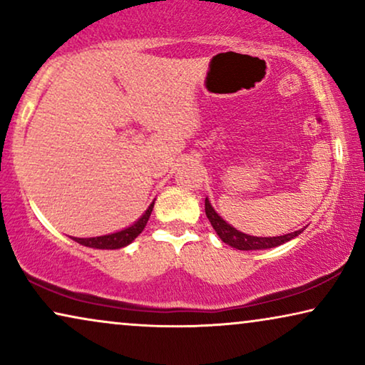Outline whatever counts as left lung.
Returning <instances> with one entry per match:
<instances>
[{"mask_svg": "<svg viewBox=\"0 0 365 365\" xmlns=\"http://www.w3.org/2000/svg\"><path fill=\"white\" fill-rule=\"evenodd\" d=\"M204 207H206V216L209 219V222H211L214 231L217 232V236L222 239V242L239 249V251H256V249H271V247L281 246V244L291 241V239H294L302 232V229H299V231L284 234V236H277V237L247 236V234L239 232L237 229L229 226V224L224 221L216 211H214L207 197H206V202H204Z\"/></svg>", "mask_w": 365, "mask_h": 365, "instance_id": "8db88e82", "label": "left lung"}]
</instances>
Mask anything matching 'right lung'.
<instances>
[{"label": "right lung", "mask_w": 365, "mask_h": 365, "mask_svg": "<svg viewBox=\"0 0 365 365\" xmlns=\"http://www.w3.org/2000/svg\"><path fill=\"white\" fill-rule=\"evenodd\" d=\"M153 207H154V202L148 207V211L144 212L143 216L139 217L131 227L123 229V231H119V232L108 234V236H99V237H88V239L73 237V239L76 242L83 244V246L94 247V249H119V247H124V246H128V244H131L134 239H136L139 234L143 232L144 226L148 224L149 216H151Z\"/></svg>", "instance_id": "obj_1"}]
</instances>
